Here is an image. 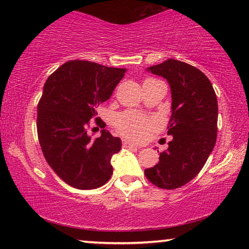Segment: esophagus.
<instances>
[{"mask_svg": "<svg viewBox=\"0 0 249 249\" xmlns=\"http://www.w3.org/2000/svg\"><path fill=\"white\" fill-rule=\"evenodd\" d=\"M123 147H125V148H135V149L140 148V147H138L137 145L133 144L132 142H129V141H127V140H124V141H123Z\"/></svg>", "mask_w": 249, "mask_h": 249, "instance_id": "esophagus-1", "label": "esophagus"}]
</instances>
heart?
Returning a JSON list of instances; mask_svg holds the SVG:
<instances>
[{
  "mask_svg": "<svg viewBox=\"0 0 249 249\" xmlns=\"http://www.w3.org/2000/svg\"><path fill=\"white\" fill-rule=\"evenodd\" d=\"M114 126L121 134L135 141H142L153 130L155 123L149 117L137 112H124L117 114Z\"/></svg>",
  "mask_w": 249,
  "mask_h": 249,
  "instance_id": "1",
  "label": "heart"
}]
</instances>
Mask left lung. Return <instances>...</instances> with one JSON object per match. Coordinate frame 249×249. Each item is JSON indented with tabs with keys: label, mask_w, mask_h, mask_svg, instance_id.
<instances>
[{
	"label": "left lung",
	"mask_w": 249,
	"mask_h": 249,
	"mask_svg": "<svg viewBox=\"0 0 249 249\" xmlns=\"http://www.w3.org/2000/svg\"><path fill=\"white\" fill-rule=\"evenodd\" d=\"M170 84L172 113L167 150L157 165L145 170L151 183L161 189H177L199 174L215 146L217 99L212 83L196 67L168 59L148 68Z\"/></svg>",
	"instance_id": "1"
}]
</instances>
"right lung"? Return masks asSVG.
<instances>
[{
  "mask_svg": "<svg viewBox=\"0 0 249 249\" xmlns=\"http://www.w3.org/2000/svg\"><path fill=\"white\" fill-rule=\"evenodd\" d=\"M126 69L87 60H70L46 80L37 105V134L48 165L67 184L80 190L102 187L111 178L112 156L121 150V140L107 129L92 138L91 122L101 128V103L111 98Z\"/></svg>",
  "mask_w": 249,
  "mask_h": 249,
  "instance_id": "add662e5",
  "label": "right lung"
}]
</instances>
